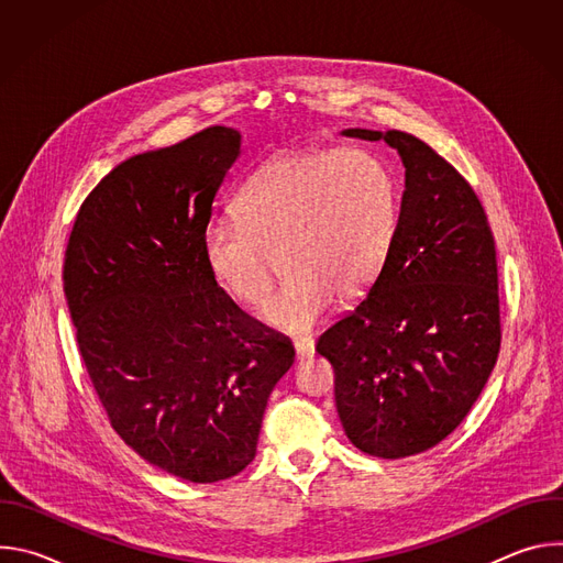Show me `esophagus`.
I'll return each instance as SVG.
<instances>
[{
    "label": "esophagus",
    "instance_id": "esophagus-1",
    "mask_svg": "<svg viewBox=\"0 0 563 563\" xmlns=\"http://www.w3.org/2000/svg\"><path fill=\"white\" fill-rule=\"evenodd\" d=\"M294 352H296V356H298L300 361L311 358V356H313V352H316V343H313V339H309V336L296 339V341H294Z\"/></svg>",
    "mask_w": 563,
    "mask_h": 563
}]
</instances>
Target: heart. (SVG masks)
Returning <instances> with one entry per match:
<instances>
[{"instance_id": "1", "label": "heart", "mask_w": 563, "mask_h": 563, "mask_svg": "<svg viewBox=\"0 0 563 563\" xmlns=\"http://www.w3.org/2000/svg\"><path fill=\"white\" fill-rule=\"evenodd\" d=\"M235 222L202 231L216 285L235 302L258 305L274 330L309 332L332 300L361 296L378 276L398 227V189L365 148L283 153L256 169L233 198Z\"/></svg>"}]
</instances>
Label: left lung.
I'll list each match as a JSON object with an SVG mask.
<instances>
[{
    "instance_id": "1",
    "label": "left lung",
    "mask_w": 563,
    "mask_h": 563,
    "mask_svg": "<svg viewBox=\"0 0 563 563\" xmlns=\"http://www.w3.org/2000/svg\"><path fill=\"white\" fill-rule=\"evenodd\" d=\"M383 140L406 167L385 265L316 352L336 374V410L365 454L404 459L434 448L467 417L501 345L495 238L472 187L419 137Z\"/></svg>"
}]
</instances>
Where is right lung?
<instances>
[{"instance_id":"1","label":"right lung","mask_w":563,"mask_h":563,"mask_svg":"<svg viewBox=\"0 0 563 563\" xmlns=\"http://www.w3.org/2000/svg\"><path fill=\"white\" fill-rule=\"evenodd\" d=\"M240 133L205 129L137 153L75 218L64 294L79 354L113 430L144 461L194 484L243 472L294 345L211 278L202 231Z\"/></svg>"}]
</instances>
